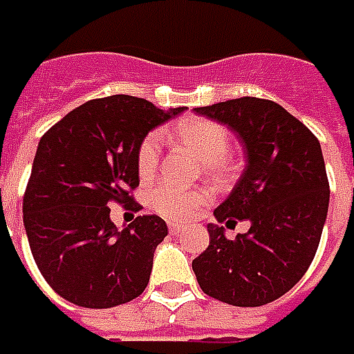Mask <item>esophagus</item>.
I'll return each instance as SVG.
<instances>
[{
	"mask_svg": "<svg viewBox=\"0 0 354 354\" xmlns=\"http://www.w3.org/2000/svg\"><path fill=\"white\" fill-rule=\"evenodd\" d=\"M167 229H169V232H171V234H179V232H183V230H185V227H183V225H179V223L169 221L167 223Z\"/></svg>",
	"mask_w": 354,
	"mask_h": 354,
	"instance_id": "34e87169",
	"label": "esophagus"
}]
</instances>
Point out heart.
Instances as JSON below:
<instances>
[{"label":"heart","mask_w":354,"mask_h":354,"mask_svg":"<svg viewBox=\"0 0 354 354\" xmlns=\"http://www.w3.org/2000/svg\"><path fill=\"white\" fill-rule=\"evenodd\" d=\"M171 135L204 162L205 173H209L212 177L223 179L229 173L230 165L225 154L229 152L230 135L221 124L205 118H189L175 125ZM160 154L162 135L158 131L149 133L137 150V169L141 179H150L156 173ZM147 202L165 219L187 221L202 212L212 202V196L205 190L179 189L169 183H156L147 190Z\"/></svg>","instance_id":"1"}]
</instances>
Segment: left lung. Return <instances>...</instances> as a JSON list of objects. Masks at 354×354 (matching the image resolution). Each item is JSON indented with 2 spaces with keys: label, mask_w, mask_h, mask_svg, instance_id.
<instances>
[{
  "label": "left lung",
  "mask_w": 354,
  "mask_h": 354,
  "mask_svg": "<svg viewBox=\"0 0 354 354\" xmlns=\"http://www.w3.org/2000/svg\"><path fill=\"white\" fill-rule=\"evenodd\" d=\"M194 112L229 125L245 169L213 215L227 227L250 221L234 240L207 225L209 245L192 261L202 292L234 307H261L307 272L322 236L330 185L320 142L280 104L242 97Z\"/></svg>",
  "instance_id": "8db88e82"
}]
</instances>
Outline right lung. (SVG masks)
Wrapping results in <instances>:
<instances>
[{
	"instance_id": "obj_1",
	"label": "right lung",
	"mask_w": 354,
	"mask_h": 354,
	"mask_svg": "<svg viewBox=\"0 0 354 354\" xmlns=\"http://www.w3.org/2000/svg\"><path fill=\"white\" fill-rule=\"evenodd\" d=\"M183 110L112 95L74 109L39 139L22 202L24 229L37 269L66 301L110 309L145 292L167 225L139 215L120 230L110 204H131L139 145Z\"/></svg>"
}]
</instances>
